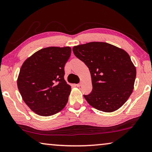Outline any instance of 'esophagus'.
Masks as SVG:
<instances>
[{
	"mask_svg": "<svg viewBox=\"0 0 152 152\" xmlns=\"http://www.w3.org/2000/svg\"><path fill=\"white\" fill-rule=\"evenodd\" d=\"M76 86L77 87H80V86H82V82H80V83L76 84Z\"/></svg>",
	"mask_w": 152,
	"mask_h": 152,
	"instance_id": "34e87169",
	"label": "esophagus"
}]
</instances>
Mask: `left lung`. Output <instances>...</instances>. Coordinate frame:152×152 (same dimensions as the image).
Segmentation results:
<instances>
[{
  "label": "left lung",
  "instance_id": "8db88e82",
  "mask_svg": "<svg viewBox=\"0 0 152 152\" xmlns=\"http://www.w3.org/2000/svg\"><path fill=\"white\" fill-rule=\"evenodd\" d=\"M74 55L91 73L92 91L84 95L92 107L106 113L119 109L134 88L136 68L125 50L105 42L74 46Z\"/></svg>",
  "mask_w": 152,
  "mask_h": 152
}]
</instances>
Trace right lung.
I'll return each mask as SVG.
<instances>
[{
  "instance_id": "right-lung-1",
  "label": "right lung",
  "mask_w": 152,
  "mask_h": 152,
  "mask_svg": "<svg viewBox=\"0 0 152 152\" xmlns=\"http://www.w3.org/2000/svg\"><path fill=\"white\" fill-rule=\"evenodd\" d=\"M70 47H48L36 51L20 68L17 86L29 109L40 116L61 111L67 104L71 86L64 80V66Z\"/></svg>"
}]
</instances>
